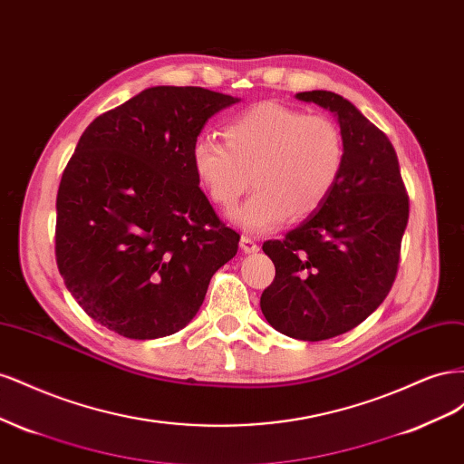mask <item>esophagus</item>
Instances as JSON below:
<instances>
[{
    "instance_id": "1",
    "label": "esophagus",
    "mask_w": 464,
    "mask_h": 464,
    "mask_svg": "<svg viewBox=\"0 0 464 464\" xmlns=\"http://www.w3.org/2000/svg\"><path fill=\"white\" fill-rule=\"evenodd\" d=\"M240 247L246 251V254H256V251H259L257 240H256V237H251V236H242Z\"/></svg>"
}]
</instances>
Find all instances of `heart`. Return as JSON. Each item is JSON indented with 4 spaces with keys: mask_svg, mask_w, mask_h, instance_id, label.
<instances>
[{
    "mask_svg": "<svg viewBox=\"0 0 464 464\" xmlns=\"http://www.w3.org/2000/svg\"><path fill=\"white\" fill-rule=\"evenodd\" d=\"M224 139H195L191 166L210 201L224 208L240 199L254 172L257 191L230 213L246 232H271L292 215L315 213L344 166L339 125L278 102L249 106L224 125Z\"/></svg>",
    "mask_w": 464,
    "mask_h": 464,
    "instance_id": "heart-1",
    "label": "heart"
}]
</instances>
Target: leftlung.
<instances>
[{
	"instance_id": "8db88e82",
	"label": "left lung",
	"mask_w": 464,
	"mask_h": 464,
	"mask_svg": "<svg viewBox=\"0 0 464 464\" xmlns=\"http://www.w3.org/2000/svg\"><path fill=\"white\" fill-rule=\"evenodd\" d=\"M296 98L336 116L344 166L312 217L285 240L263 244L276 273L261 294V312L278 333L315 343L354 329L385 300L397 276L409 195L387 135L353 102L329 91Z\"/></svg>"
}]
</instances>
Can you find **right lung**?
<instances>
[{"label": "right lung", "mask_w": 464, "mask_h": 464, "mask_svg": "<svg viewBox=\"0 0 464 464\" xmlns=\"http://www.w3.org/2000/svg\"><path fill=\"white\" fill-rule=\"evenodd\" d=\"M240 98L150 87L98 116L67 162L55 259L67 290L106 329L137 341L184 329L240 234L208 203L191 147Z\"/></svg>", "instance_id": "right-lung-1"}]
</instances>
